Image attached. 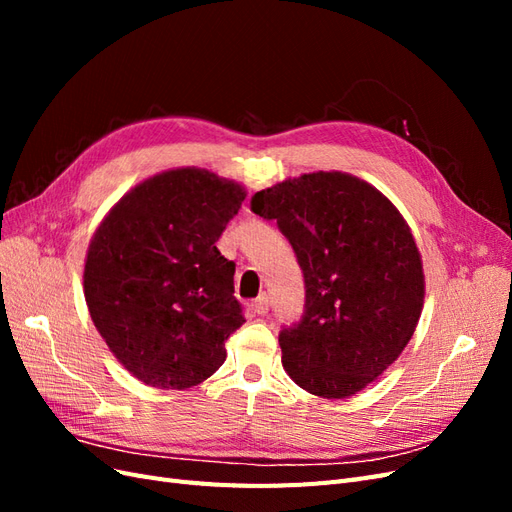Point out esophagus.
Returning a JSON list of instances; mask_svg holds the SVG:
<instances>
[{"instance_id": "1", "label": "esophagus", "mask_w": 512, "mask_h": 512, "mask_svg": "<svg viewBox=\"0 0 512 512\" xmlns=\"http://www.w3.org/2000/svg\"><path fill=\"white\" fill-rule=\"evenodd\" d=\"M252 312L254 314H258V316H265L267 312H269V297H267V294H260V297L258 299H254L252 301Z\"/></svg>"}]
</instances>
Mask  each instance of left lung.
Instances as JSON below:
<instances>
[{"label": "left lung", "mask_w": 512, "mask_h": 512, "mask_svg": "<svg viewBox=\"0 0 512 512\" xmlns=\"http://www.w3.org/2000/svg\"><path fill=\"white\" fill-rule=\"evenodd\" d=\"M252 211L277 220L305 277V314L280 333L286 374L324 399L363 391L399 359L423 312V260L404 215L342 170L275 183Z\"/></svg>", "instance_id": "8db88e82"}]
</instances>
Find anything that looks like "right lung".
I'll return each mask as SVG.
<instances>
[{
  "mask_svg": "<svg viewBox=\"0 0 512 512\" xmlns=\"http://www.w3.org/2000/svg\"><path fill=\"white\" fill-rule=\"evenodd\" d=\"M247 192L207 168L181 166L136 183L89 241L83 290L98 333L134 378L183 391L226 361L245 322L235 262L215 241Z\"/></svg>",
  "mask_w": 512,
  "mask_h": 512,
  "instance_id": "right-lung-1",
  "label": "right lung"
}]
</instances>
